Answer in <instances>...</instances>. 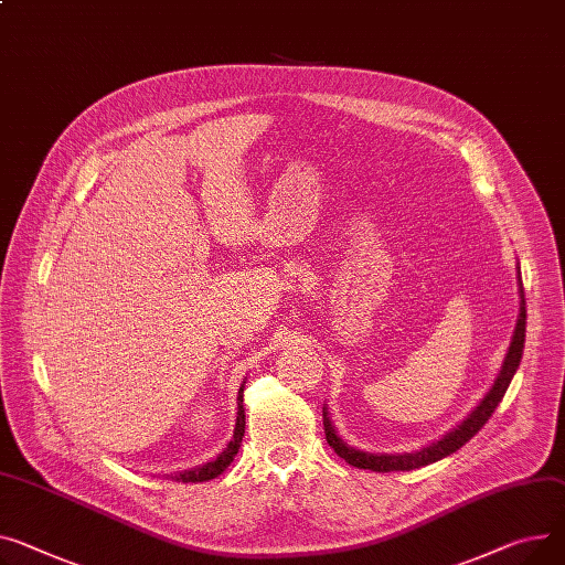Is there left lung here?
I'll list each match as a JSON object with an SVG mask.
<instances>
[{"label": "left lung", "mask_w": 565, "mask_h": 565, "mask_svg": "<svg viewBox=\"0 0 565 565\" xmlns=\"http://www.w3.org/2000/svg\"><path fill=\"white\" fill-rule=\"evenodd\" d=\"M520 318H518V324H515V331H513V341H511V348H509V354L504 359V365L498 374V380L493 384V388L486 393V397L479 402V406L470 413V416L459 425L455 427L452 431H449L447 436H443L438 443L429 445V447H423L420 452H413V455H367V452H359V449L354 447H348L341 438L335 436V429L333 425L329 423L327 418V411L322 413L324 416V436H327V443L333 447V452L345 459L350 466L354 468H361V470H372V472H393V470H416V468H423V466H429V463H436L445 457H449L452 452H457L459 447H463L488 420H491V416L495 413L498 404L502 402L513 374L520 365V359H522V348H524V329H527V309H524V295H522V281H520Z\"/></svg>", "instance_id": "left-lung-1"}]
</instances>
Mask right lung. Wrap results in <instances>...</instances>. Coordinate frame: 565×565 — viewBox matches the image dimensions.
I'll return each mask as SVG.
<instances>
[{"label":"right lung","mask_w":565,"mask_h":565,"mask_svg":"<svg viewBox=\"0 0 565 565\" xmlns=\"http://www.w3.org/2000/svg\"><path fill=\"white\" fill-rule=\"evenodd\" d=\"M243 436H245V408H243V386L238 391V416H236V429H234V438L230 440V445L222 449V455L202 466V468H193V470H185V472H179L174 475L177 481H183V483H195V481H209V479H215L217 475H222L224 470L230 468V463L234 461V457L238 455L241 449V443H243Z\"/></svg>","instance_id":"1"}]
</instances>
